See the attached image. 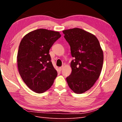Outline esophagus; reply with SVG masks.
Wrapping results in <instances>:
<instances>
[{"instance_id": "esophagus-1", "label": "esophagus", "mask_w": 122, "mask_h": 122, "mask_svg": "<svg viewBox=\"0 0 122 122\" xmlns=\"http://www.w3.org/2000/svg\"><path fill=\"white\" fill-rule=\"evenodd\" d=\"M63 68H64V66H61V67H60V70H61H61H62V69H63Z\"/></svg>"}]
</instances>
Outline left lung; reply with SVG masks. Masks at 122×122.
<instances>
[{"label": "left lung", "instance_id": "obj_1", "mask_svg": "<svg viewBox=\"0 0 122 122\" xmlns=\"http://www.w3.org/2000/svg\"><path fill=\"white\" fill-rule=\"evenodd\" d=\"M70 46L74 60L72 72L66 80L76 94L90 90L99 78L102 69L103 52L96 36L79 28L62 31Z\"/></svg>", "mask_w": 122, "mask_h": 122}]
</instances>
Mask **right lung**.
<instances>
[{"label":"right lung","mask_w":122,"mask_h":122,"mask_svg":"<svg viewBox=\"0 0 122 122\" xmlns=\"http://www.w3.org/2000/svg\"><path fill=\"white\" fill-rule=\"evenodd\" d=\"M61 36L58 31L38 29L26 35L20 43L17 54L19 73L26 86L36 93L48 90L57 75L49 50Z\"/></svg>","instance_id":"right-lung-1"}]
</instances>
